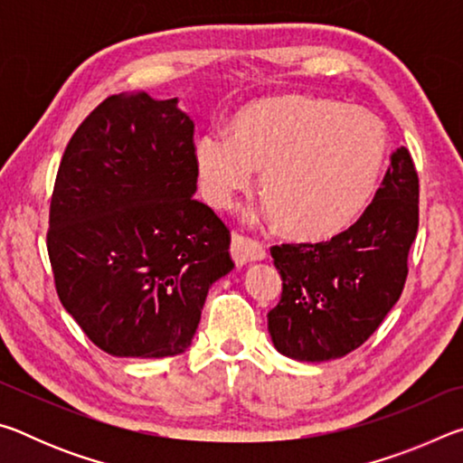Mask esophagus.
Returning a JSON list of instances; mask_svg holds the SVG:
<instances>
[{"mask_svg": "<svg viewBox=\"0 0 463 463\" xmlns=\"http://www.w3.org/2000/svg\"><path fill=\"white\" fill-rule=\"evenodd\" d=\"M231 253L234 257V261H237V265H245L249 261L265 260L268 250H265L263 242L250 239V237H247V234L234 232L232 242H231Z\"/></svg>", "mask_w": 463, "mask_h": 463, "instance_id": "1", "label": "esophagus"}]
</instances>
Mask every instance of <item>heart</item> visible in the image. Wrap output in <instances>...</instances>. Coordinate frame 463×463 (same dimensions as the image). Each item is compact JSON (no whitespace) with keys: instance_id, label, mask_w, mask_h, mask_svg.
Instances as JSON below:
<instances>
[{"instance_id":"1","label":"heart","mask_w":463,"mask_h":463,"mask_svg":"<svg viewBox=\"0 0 463 463\" xmlns=\"http://www.w3.org/2000/svg\"><path fill=\"white\" fill-rule=\"evenodd\" d=\"M382 124L345 104L312 96L255 101L234 116L231 138L218 130L195 143L208 202L229 208L253 184L271 216L298 239L343 231L370 200L386 159Z\"/></svg>"}]
</instances>
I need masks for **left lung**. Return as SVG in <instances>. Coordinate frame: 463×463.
Returning a JSON list of instances; mask_svg holds the SVG:
<instances>
[{
	"label": "left lung",
	"mask_w": 463,
	"mask_h": 463,
	"mask_svg": "<svg viewBox=\"0 0 463 463\" xmlns=\"http://www.w3.org/2000/svg\"><path fill=\"white\" fill-rule=\"evenodd\" d=\"M419 231V174L409 148L390 165L370 206L347 231L320 242L273 245L281 298L268 328L279 354L326 362L364 345L394 307Z\"/></svg>",
	"instance_id": "obj_1"
}]
</instances>
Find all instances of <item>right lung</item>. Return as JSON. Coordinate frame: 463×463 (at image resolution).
Returning <instances> with one entry per match:
<instances>
[{"instance_id": "right-lung-1", "label": "right lung", "mask_w": 463, "mask_h": 463, "mask_svg": "<svg viewBox=\"0 0 463 463\" xmlns=\"http://www.w3.org/2000/svg\"><path fill=\"white\" fill-rule=\"evenodd\" d=\"M195 182L177 98L109 96L69 140L46 249L61 304L106 354H184L210 286L234 268L229 226L192 198Z\"/></svg>"}]
</instances>
